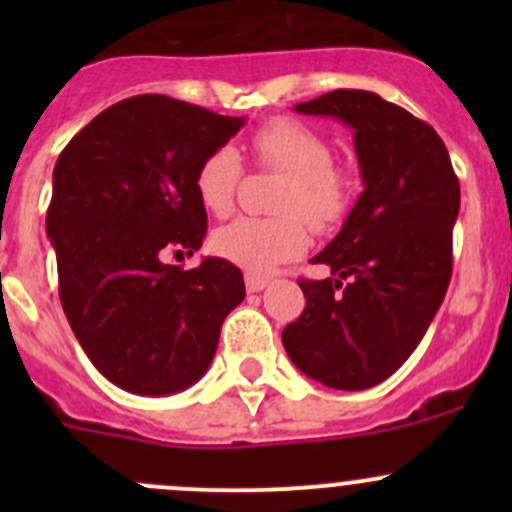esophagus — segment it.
I'll use <instances>...</instances> for the list:
<instances>
[{
  "instance_id": "34e87169",
  "label": "esophagus",
  "mask_w": 512,
  "mask_h": 512,
  "mask_svg": "<svg viewBox=\"0 0 512 512\" xmlns=\"http://www.w3.org/2000/svg\"><path fill=\"white\" fill-rule=\"evenodd\" d=\"M267 277H262V275H252V272H247L245 275V287H247V292H262V289L267 287Z\"/></svg>"
}]
</instances>
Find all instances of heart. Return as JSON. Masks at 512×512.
I'll list each match as a JSON object with an SVG mask.
<instances>
[{"instance_id": "1", "label": "heart", "mask_w": 512, "mask_h": 512, "mask_svg": "<svg viewBox=\"0 0 512 512\" xmlns=\"http://www.w3.org/2000/svg\"><path fill=\"white\" fill-rule=\"evenodd\" d=\"M252 153L265 168L289 175L277 200V218H237L218 227L213 247L242 270L265 275L297 260L309 247V228L334 230L347 220L359 193V178L349 165L332 163V146L322 133L297 118H272L252 133ZM242 180L240 153L218 146L195 170V193L205 210L223 218L235 208Z\"/></svg>"}]
</instances>
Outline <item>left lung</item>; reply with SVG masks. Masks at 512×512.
Wrapping results in <instances>:
<instances>
[{"label":"left lung","mask_w":512,"mask_h":512,"mask_svg":"<svg viewBox=\"0 0 512 512\" xmlns=\"http://www.w3.org/2000/svg\"><path fill=\"white\" fill-rule=\"evenodd\" d=\"M294 111L352 128L364 193L312 260L332 275L299 280L307 307L282 344L309 379L371 389L409 359L446 297L461 185L441 136L371 91L337 89Z\"/></svg>","instance_id":"1"}]
</instances>
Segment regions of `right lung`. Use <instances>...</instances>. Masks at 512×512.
<instances>
[{"instance_id":"1","label":"right lung","mask_w":512,"mask_h":512,"mask_svg":"<svg viewBox=\"0 0 512 512\" xmlns=\"http://www.w3.org/2000/svg\"><path fill=\"white\" fill-rule=\"evenodd\" d=\"M242 123L170 96H131L98 113L56 160L46 232L61 307L91 364L131 394L195 384L245 299L242 272L227 260L205 257L193 270L165 262L203 245L195 170Z\"/></svg>"}]
</instances>
